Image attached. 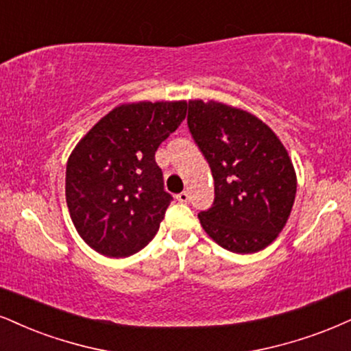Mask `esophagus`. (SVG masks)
<instances>
[{"label":"esophagus","mask_w":351,"mask_h":351,"mask_svg":"<svg viewBox=\"0 0 351 351\" xmlns=\"http://www.w3.org/2000/svg\"><path fill=\"white\" fill-rule=\"evenodd\" d=\"M176 198L180 203H187L190 200V195H189V192H182V193H179V195H176Z\"/></svg>","instance_id":"esophagus-1"}]
</instances>
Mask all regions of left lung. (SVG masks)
I'll list each match as a JSON object with an SVG mask.
<instances>
[{
    "label": "left lung",
    "instance_id": "obj_1",
    "mask_svg": "<svg viewBox=\"0 0 351 351\" xmlns=\"http://www.w3.org/2000/svg\"><path fill=\"white\" fill-rule=\"evenodd\" d=\"M187 122L215 179V202L198 215L223 249L254 254L287 224L296 197V171L276 133L258 117L224 102L189 101Z\"/></svg>",
    "mask_w": 351,
    "mask_h": 351
}]
</instances>
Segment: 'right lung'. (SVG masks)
I'll return each mask as SVG.
<instances>
[{"instance_id":"obj_1","label":"right lung","mask_w":351,"mask_h":351,"mask_svg":"<svg viewBox=\"0 0 351 351\" xmlns=\"http://www.w3.org/2000/svg\"><path fill=\"white\" fill-rule=\"evenodd\" d=\"M187 114V101L120 104L77 141L66 162L64 195L86 244L128 257L158 232L172 197L154 153Z\"/></svg>"}]
</instances>
